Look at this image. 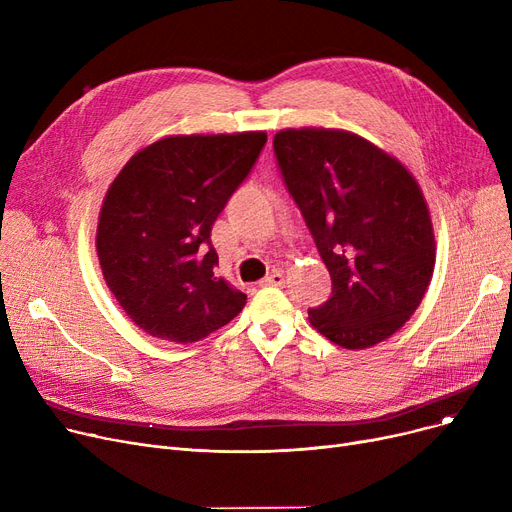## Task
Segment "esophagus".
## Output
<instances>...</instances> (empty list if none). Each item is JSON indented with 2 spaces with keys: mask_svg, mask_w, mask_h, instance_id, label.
<instances>
[{
  "mask_svg": "<svg viewBox=\"0 0 512 512\" xmlns=\"http://www.w3.org/2000/svg\"><path fill=\"white\" fill-rule=\"evenodd\" d=\"M284 284H286V278L280 270H274L270 276L263 280V286H284Z\"/></svg>",
  "mask_w": 512,
  "mask_h": 512,
  "instance_id": "esophagus-1",
  "label": "esophagus"
}]
</instances>
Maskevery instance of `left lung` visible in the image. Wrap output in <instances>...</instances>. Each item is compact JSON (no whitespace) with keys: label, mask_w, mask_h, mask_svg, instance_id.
<instances>
[{"label":"left lung","mask_w":512,"mask_h":512,"mask_svg":"<svg viewBox=\"0 0 512 512\" xmlns=\"http://www.w3.org/2000/svg\"><path fill=\"white\" fill-rule=\"evenodd\" d=\"M274 151L332 276V297L309 309L311 326L351 351L390 338L419 307L436 265L417 180L348 130L286 128Z\"/></svg>","instance_id":"obj_1"}]
</instances>
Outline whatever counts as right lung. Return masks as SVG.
I'll list each match as a JSON object with an SVG mask.
<instances>
[{
  "mask_svg": "<svg viewBox=\"0 0 512 512\" xmlns=\"http://www.w3.org/2000/svg\"><path fill=\"white\" fill-rule=\"evenodd\" d=\"M265 141L263 130L159 139L107 188L97 257L107 288L143 332L197 342L245 307L247 294L213 272L211 228Z\"/></svg>",
  "mask_w": 512,
  "mask_h": 512,
  "instance_id": "1",
  "label": "right lung"
}]
</instances>
